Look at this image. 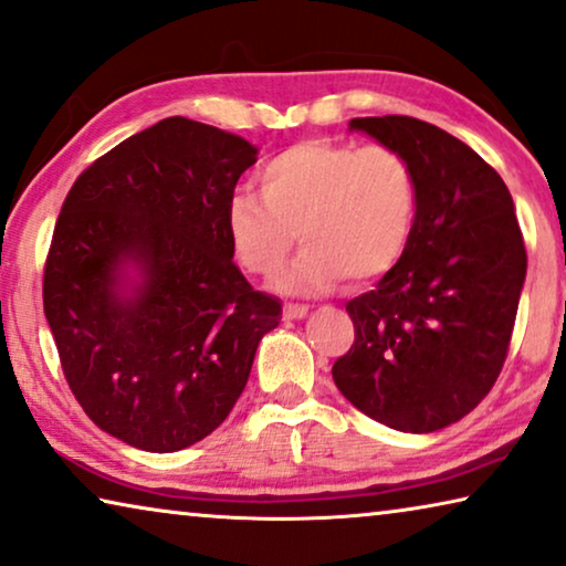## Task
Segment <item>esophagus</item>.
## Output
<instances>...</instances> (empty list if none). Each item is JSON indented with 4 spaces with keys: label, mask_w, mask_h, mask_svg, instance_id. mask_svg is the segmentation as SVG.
<instances>
[{
    "label": "esophagus",
    "mask_w": 566,
    "mask_h": 566,
    "mask_svg": "<svg viewBox=\"0 0 566 566\" xmlns=\"http://www.w3.org/2000/svg\"><path fill=\"white\" fill-rule=\"evenodd\" d=\"M306 314H308V306H303V303H285L283 306L285 318H303Z\"/></svg>",
    "instance_id": "obj_1"
}]
</instances>
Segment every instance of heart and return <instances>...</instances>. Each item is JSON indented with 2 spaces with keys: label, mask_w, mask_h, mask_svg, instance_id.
Instances as JSON below:
<instances>
[{
  "label": "heart",
  "mask_w": 566,
  "mask_h": 566,
  "mask_svg": "<svg viewBox=\"0 0 566 566\" xmlns=\"http://www.w3.org/2000/svg\"><path fill=\"white\" fill-rule=\"evenodd\" d=\"M260 193L229 199V244L248 273L270 281L298 234L306 248L283 277L291 293L378 281L403 258L419 211L411 163L388 145H291L260 168Z\"/></svg>",
  "instance_id": "1"
}]
</instances>
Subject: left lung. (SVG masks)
Listing matches in <instances>:
<instances>
[{"instance_id": "left-lung-1", "label": "left lung", "mask_w": 566, "mask_h": 566, "mask_svg": "<svg viewBox=\"0 0 566 566\" xmlns=\"http://www.w3.org/2000/svg\"><path fill=\"white\" fill-rule=\"evenodd\" d=\"M349 127L406 155L419 211L398 265L347 303L355 344L334 382L390 429H444L478 408L507 357L526 281L513 199L495 168L429 122L385 114Z\"/></svg>"}]
</instances>
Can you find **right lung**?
<instances>
[{
	"mask_svg": "<svg viewBox=\"0 0 566 566\" xmlns=\"http://www.w3.org/2000/svg\"><path fill=\"white\" fill-rule=\"evenodd\" d=\"M255 160L242 137L168 117L94 160L65 196L45 318L81 408L129 447L166 454L209 437L281 324V301L252 289L227 237V203Z\"/></svg>",
	"mask_w": 566,
	"mask_h": 566,
	"instance_id": "right-lung-1",
	"label": "right lung"
}]
</instances>
